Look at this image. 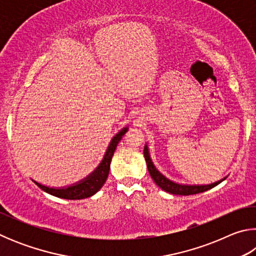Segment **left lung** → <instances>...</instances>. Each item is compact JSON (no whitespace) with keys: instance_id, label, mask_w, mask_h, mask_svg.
I'll return each instance as SVG.
<instances>
[{"instance_id":"left-lung-1","label":"left lung","mask_w":256,"mask_h":256,"mask_svg":"<svg viewBox=\"0 0 256 256\" xmlns=\"http://www.w3.org/2000/svg\"><path fill=\"white\" fill-rule=\"evenodd\" d=\"M144 154L146 166H148V170H149L151 178L154 180V183L157 184L160 188L164 190V192H168L170 194H176V196H192V194L206 192V190L214 188V186H216L218 184L222 183V180H226V177H224V178H222L218 182H214V183H211V184H206V185H202V184L201 185H196V184L188 185V184L176 183V182L168 178V177L164 176L162 172H160V170H158V168L154 166V164L150 156L149 146L146 144L144 146Z\"/></svg>"}]
</instances>
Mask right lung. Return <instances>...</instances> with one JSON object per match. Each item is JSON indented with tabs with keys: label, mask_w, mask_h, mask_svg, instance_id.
I'll return each instance as SVG.
<instances>
[{
	"label": "right lung",
	"mask_w": 256,
	"mask_h": 256,
	"mask_svg": "<svg viewBox=\"0 0 256 256\" xmlns=\"http://www.w3.org/2000/svg\"><path fill=\"white\" fill-rule=\"evenodd\" d=\"M128 126L123 128L114 138H112L110 144L108 146L100 164H98L96 170L92 172H90V174L84 177V180L76 182V183L72 185L64 186V188H50V186L42 185L34 180H32L40 186L42 190H45L46 193H48L50 196H54L56 198H66V200H81V198L92 196L94 194H96L98 190L102 188V185L105 184L108 174H110V162L112 156H114L116 146H118L122 136L128 132Z\"/></svg>",
	"instance_id": "right-lung-1"
}]
</instances>
